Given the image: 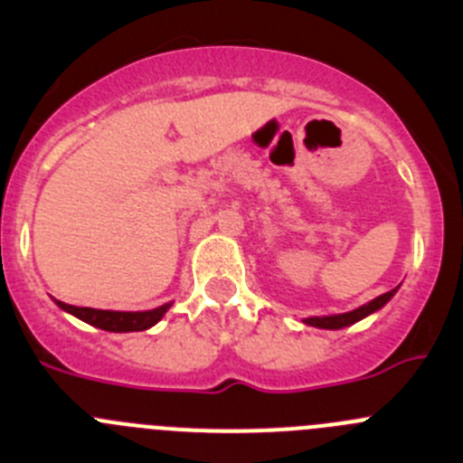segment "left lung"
Instances as JSON below:
<instances>
[{
  "instance_id": "8db88e82",
  "label": "left lung",
  "mask_w": 463,
  "mask_h": 463,
  "mask_svg": "<svg viewBox=\"0 0 463 463\" xmlns=\"http://www.w3.org/2000/svg\"><path fill=\"white\" fill-rule=\"evenodd\" d=\"M395 290H397V288H395ZM395 290L383 292L382 297L373 299L370 304L361 306V308H356V310H349V313L329 315V317H306L304 322L308 324V326H319V329H343V326H349V324L358 322V319H363V317H368L370 313H374V310L382 308V306L386 304V301L391 299L392 295H395Z\"/></svg>"
}]
</instances>
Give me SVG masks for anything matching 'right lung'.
<instances>
[{"mask_svg": "<svg viewBox=\"0 0 463 463\" xmlns=\"http://www.w3.org/2000/svg\"><path fill=\"white\" fill-rule=\"evenodd\" d=\"M56 306L68 310V313L75 315V317L84 319V322L90 324V326H98V329H105V331H116V334H125V331L150 329L153 324H157L159 319H162V315L166 313V308L171 304H164L153 310H144V313H120V310L81 308V306L63 304V301H56Z\"/></svg>", "mask_w": 463, "mask_h": 463, "instance_id": "1", "label": "right lung"}]
</instances>
